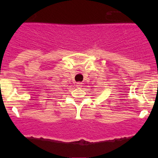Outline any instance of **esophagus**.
I'll use <instances>...</instances> for the list:
<instances>
[{
  "instance_id": "1",
  "label": "esophagus",
  "mask_w": 158,
  "mask_h": 158,
  "mask_svg": "<svg viewBox=\"0 0 158 158\" xmlns=\"http://www.w3.org/2000/svg\"><path fill=\"white\" fill-rule=\"evenodd\" d=\"M76 86L77 88H81L82 87V83H81V82H78V83H77Z\"/></svg>"
}]
</instances>
